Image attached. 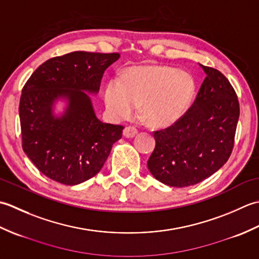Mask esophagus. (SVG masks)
Here are the masks:
<instances>
[{"instance_id":"1","label":"esophagus","mask_w":259,"mask_h":259,"mask_svg":"<svg viewBox=\"0 0 259 259\" xmlns=\"http://www.w3.org/2000/svg\"><path fill=\"white\" fill-rule=\"evenodd\" d=\"M137 134H138V130H137L135 126L128 125L123 129V136L125 137V138H134Z\"/></svg>"}]
</instances>
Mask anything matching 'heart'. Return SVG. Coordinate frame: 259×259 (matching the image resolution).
<instances>
[{
	"mask_svg": "<svg viewBox=\"0 0 259 259\" xmlns=\"http://www.w3.org/2000/svg\"><path fill=\"white\" fill-rule=\"evenodd\" d=\"M191 76L168 65H141L129 69L122 79L108 82L104 100L115 119H128L140 104V115L156 128L178 121L194 97Z\"/></svg>",
	"mask_w": 259,
	"mask_h": 259,
	"instance_id": "heart-1",
	"label": "heart"
}]
</instances>
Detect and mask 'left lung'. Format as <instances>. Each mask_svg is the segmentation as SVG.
Returning <instances> with one entry per match:
<instances>
[{
  "label": "left lung",
  "mask_w": 259,
  "mask_h": 259,
  "mask_svg": "<svg viewBox=\"0 0 259 259\" xmlns=\"http://www.w3.org/2000/svg\"><path fill=\"white\" fill-rule=\"evenodd\" d=\"M206 78L194 103L166 129L153 133L148 169L160 183L183 188L218 171L232 155L239 118L233 85L218 70L201 65Z\"/></svg>",
  "instance_id": "left-lung-1"
}]
</instances>
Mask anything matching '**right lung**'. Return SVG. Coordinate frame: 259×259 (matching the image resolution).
Masks as SVG:
<instances>
[{
  "mask_svg": "<svg viewBox=\"0 0 259 259\" xmlns=\"http://www.w3.org/2000/svg\"><path fill=\"white\" fill-rule=\"evenodd\" d=\"M119 53L75 51L42 63L22 89V148L48 178L74 186L100 171L123 126L97 118L88 93H98L104 71ZM67 101L61 116L58 100Z\"/></svg>",
  "mask_w": 259,
  "mask_h": 259,
  "instance_id": "add662e5",
  "label": "right lung"
}]
</instances>
